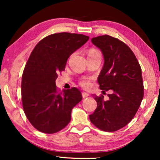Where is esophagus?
I'll return each instance as SVG.
<instances>
[{"instance_id": "34e87169", "label": "esophagus", "mask_w": 160, "mask_h": 160, "mask_svg": "<svg viewBox=\"0 0 160 160\" xmlns=\"http://www.w3.org/2000/svg\"><path fill=\"white\" fill-rule=\"evenodd\" d=\"M82 95L83 98H87V97H88V96L89 95V94L87 93V92H82Z\"/></svg>"}]
</instances>
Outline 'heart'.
Returning a JSON list of instances; mask_svg holds the SVG:
<instances>
[{"label": "heart", "instance_id": "obj_1", "mask_svg": "<svg viewBox=\"0 0 160 160\" xmlns=\"http://www.w3.org/2000/svg\"><path fill=\"white\" fill-rule=\"evenodd\" d=\"M87 57L88 58H92V57H100L101 58V54L98 49H95V48H92L87 52ZM79 84L84 89H89L91 87V82L88 79H86V78L81 79Z\"/></svg>", "mask_w": 160, "mask_h": 160}]
</instances>
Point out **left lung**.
<instances>
[{
	"label": "left lung",
	"instance_id": "8db88e82",
	"mask_svg": "<svg viewBox=\"0 0 160 160\" xmlns=\"http://www.w3.org/2000/svg\"><path fill=\"white\" fill-rule=\"evenodd\" d=\"M101 50L104 65L98 82L102 92L111 90L109 99L94 96L97 108L89 115L92 123L100 130L114 132L126 126L135 117L143 98L141 68L130 48L108 35L92 38Z\"/></svg>",
	"mask_w": 160,
	"mask_h": 160
}]
</instances>
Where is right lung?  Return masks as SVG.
Segmentation results:
<instances>
[{
	"instance_id": "right-lung-1",
	"label": "right lung",
	"mask_w": 160,
	"mask_h": 160,
	"mask_svg": "<svg viewBox=\"0 0 160 160\" xmlns=\"http://www.w3.org/2000/svg\"><path fill=\"white\" fill-rule=\"evenodd\" d=\"M89 38L65 32L52 34L39 41L30 54L22 78V102L28 119L40 132L52 134L65 128L72 109L82 100L76 87L58 90L55 80L65 71L69 57Z\"/></svg>"
}]
</instances>
